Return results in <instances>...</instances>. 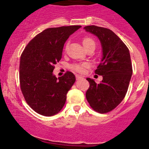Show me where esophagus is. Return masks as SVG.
Listing matches in <instances>:
<instances>
[{"instance_id":"obj_1","label":"esophagus","mask_w":149,"mask_h":149,"mask_svg":"<svg viewBox=\"0 0 149 149\" xmlns=\"http://www.w3.org/2000/svg\"><path fill=\"white\" fill-rule=\"evenodd\" d=\"M83 76H78V75H77V76H76V80H81V79H83Z\"/></svg>"}]
</instances>
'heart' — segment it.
<instances>
[{"mask_svg": "<svg viewBox=\"0 0 149 149\" xmlns=\"http://www.w3.org/2000/svg\"><path fill=\"white\" fill-rule=\"evenodd\" d=\"M83 45L84 46L85 49L89 47L90 45H95V42L93 39L90 37H85L83 39ZM88 63H83V64H75L71 66V69L73 71H76L78 73H83L85 71V68L88 67Z\"/></svg>", "mask_w": 149, "mask_h": 149, "instance_id": "heart-1", "label": "heart"}]
</instances>
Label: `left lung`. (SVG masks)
<instances>
[{"mask_svg":"<svg viewBox=\"0 0 149 149\" xmlns=\"http://www.w3.org/2000/svg\"><path fill=\"white\" fill-rule=\"evenodd\" d=\"M87 32L100 40L102 58L95 73L103 77L100 83L88 78L90 88L86 99L95 111L106 113L114 109L127 93L132 75L130 54L127 47L111 30L97 26L84 27Z\"/></svg>","mask_w":149,"mask_h":149,"instance_id":"8db88e82","label":"left lung"}]
</instances>
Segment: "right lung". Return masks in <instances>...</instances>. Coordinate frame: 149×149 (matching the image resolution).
<instances>
[{"instance_id":"right-lung-1","label":"right lung","mask_w":149,"mask_h":149,"mask_svg":"<svg viewBox=\"0 0 149 149\" xmlns=\"http://www.w3.org/2000/svg\"><path fill=\"white\" fill-rule=\"evenodd\" d=\"M80 26H69L44 30L32 39L20 57V88L26 102L40 115L52 116L62 109L66 94L76 81L67 71L57 78L54 64L62 56L63 47L69 37Z\"/></svg>"}]
</instances>
